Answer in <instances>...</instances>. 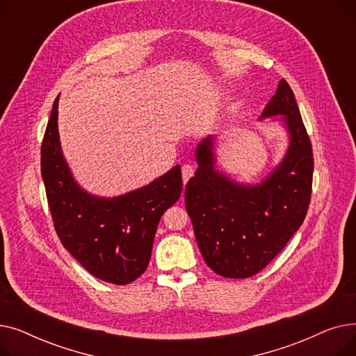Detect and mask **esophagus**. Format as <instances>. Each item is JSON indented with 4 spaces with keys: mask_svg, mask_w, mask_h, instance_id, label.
<instances>
[{
    "mask_svg": "<svg viewBox=\"0 0 356 356\" xmlns=\"http://www.w3.org/2000/svg\"><path fill=\"white\" fill-rule=\"evenodd\" d=\"M193 175H195V167L192 164H184L181 167V177H183L184 183L188 181Z\"/></svg>",
    "mask_w": 356,
    "mask_h": 356,
    "instance_id": "obj_1",
    "label": "esophagus"
}]
</instances>
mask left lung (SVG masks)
Here are the masks:
<instances>
[{
	"label": "left lung",
	"instance_id": "left-lung-1",
	"mask_svg": "<svg viewBox=\"0 0 356 356\" xmlns=\"http://www.w3.org/2000/svg\"><path fill=\"white\" fill-rule=\"evenodd\" d=\"M283 115L289 152L257 186H241L213 170L212 138L203 140L199 168L186 184V209L204 263L227 278H247L264 270L303 223L312 197L313 152L294 93L286 79L263 117ZM261 117V118H263Z\"/></svg>",
	"mask_w": 356,
	"mask_h": 356
}]
</instances>
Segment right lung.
Instances as JSON below:
<instances>
[{
    "mask_svg": "<svg viewBox=\"0 0 356 356\" xmlns=\"http://www.w3.org/2000/svg\"><path fill=\"white\" fill-rule=\"evenodd\" d=\"M59 97L42 143V177L56 234L81 266L112 284H129L147 268L161 215L181 195L180 165L144 188L102 199L74 183L60 152Z\"/></svg>",
    "mask_w": 356,
    "mask_h": 356,
    "instance_id": "add662e5",
    "label": "right lung"
}]
</instances>
